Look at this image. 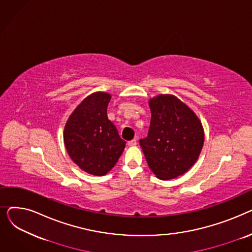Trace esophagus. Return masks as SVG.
Here are the masks:
<instances>
[{"label": "esophagus", "mask_w": 252, "mask_h": 252, "mask_svg": "<svg viewBox=\"0 0 252 252\" xmlns=\"http://www.w3.org/2000/svg\"><path fill=\"white\" fill-rule=\"evenodd\" d=\"M127 145H128V146H136V145H137V140H136V139H133V140L128 141V142H127Z\"/></svg>", "instance_id": "34e87169"}]
</instances>
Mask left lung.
<instances>
[{
	"instance_id": "obj_1",
	"label": "left lung",
	"mask_w": 252,
	"mask_h": 252,
	"mask_svg": "<svg viewBox=\"0 0 252 252\" xmlns=\"http://www.w3.org/2000/svg\"><path fill=\"white\" fill-rule=\"evenodd\" d=\"M148 137L140 140L153 174L162 181L184 175L194 165L203 147L204 130L195 112L174 95L149 100Z\"/></svg>"
}]
</instances>
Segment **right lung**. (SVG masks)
I'll return each instance as SVG.
<instances>
[{
  "mask_svg": "<svg viewBox=\"0 0 252 252\" xmlns=\"http://www.w3.org/2000/svg\"><path fill=\"white\" fill-rule=\"evenodd\" d=\"M111 95L93 93L85 98L65 124L63 139L72 161L86 173L104 176L124 152L126 141L107 116Z\"/></svg>",
  "mask_w": 252,
  "mask_h": 252,
  "instance_id": "right-lung-1",
  "label": "right lung"
}]
</instances>
